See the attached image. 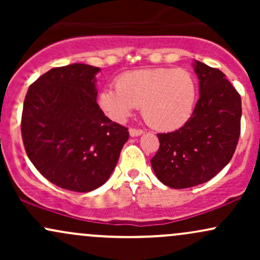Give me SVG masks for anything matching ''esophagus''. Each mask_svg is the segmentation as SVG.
<instances>
[{
  "mask_svg": "<svg viewBox=\"0 0 260 260\" xmlns=\"http://www.w3.org/2000/svg\"><path fill=\"white\" fill-rule=\"evenodd\" d=\"M144 133L142 129H137V128H129V136L131 137H139Z\"/></svg>",
  "mask_w": 260,
  "mask_h": 260,
  "instance_id": "1",
  "label": "esophagus"
}]
</instances>
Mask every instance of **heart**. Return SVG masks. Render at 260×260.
Returning <instances> with one entry per match:
<instances>
[{
  "label": "heart",
  "mask_w": 260,
  "mask_h": 260,
  "mask_svg": "<svg viewBox=\"0 0 260 260\" xmlns=\"http://www.w3.org/2000/svg\"><path fill=\"white\" fill-rule=\"evenodd\" d=\"M197 103L194 77L182 68H147L122 74L117 86L100 92L99 105L113 121H123L138 106L155 129L176 131L192 117Z\"/></svg>",
  "instance_id": "heart-1"
}]
</instances>
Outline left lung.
Returning a JSON list of instances; mask_svg holds the SVG:
<instances>
[{
	"instance_id": "1",
	"label": "left lung",
	"mask_w": 260,
	"mask_h": 260,
	"mask_svg": "<svg viewBox=\"0 0 260 260\" xmlns=\"http://www.w3.org/2000/svg\"><path fill=\"white\" fill-rule=\"evenodd\" d=\"M199 99L180 129L157 134L160 148L150 160L155 176L176 189L208 182L232 159L241 132V96L217 68L194 61Z\"/></svg>"
}]
</instances>
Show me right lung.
<instances>
[{
    "label": "right lung",
    "mask_w": 260,
    "mask_h": 260,
    "mask_svg": "<svg viewBox=\"0 0 260 260\" xmlns=\"http://www.w3.org/2000/svg\"><path fill=\"white\" fill-rule=\"evenodd\" d=\"M99 72L84 63L52 68L29 86L23 105L26 155L46 180L73 192L103 186L129 137L98 105Z\"/></svg>",
    "instance_id": "1"
}]
</instances>
